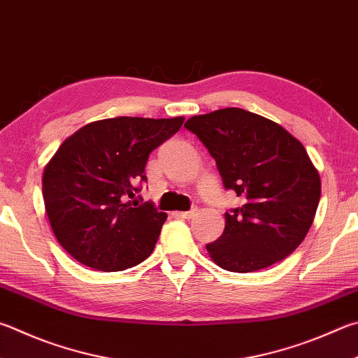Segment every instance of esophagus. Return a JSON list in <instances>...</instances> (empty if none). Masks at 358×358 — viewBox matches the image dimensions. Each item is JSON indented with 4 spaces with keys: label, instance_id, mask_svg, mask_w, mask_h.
Instances as JSON below:
<instances>
[{
    "label": "esophagus",
    "instance_id": "34e87169",
    "mask_svg": "<svg viewBox=\"0 0 358 358\" xmlns=\"http://www.w3.org/2000/svg\"><path fill=\"white\" fill-rule=\"evenodd\" d=\"M196 214H197V208H192V210H189V211L178 213V216L183 217V219H191V217L196 216Z\"/></svg>",
    "mask_w": 358,
    "mask_h": 358
}]
</instances>
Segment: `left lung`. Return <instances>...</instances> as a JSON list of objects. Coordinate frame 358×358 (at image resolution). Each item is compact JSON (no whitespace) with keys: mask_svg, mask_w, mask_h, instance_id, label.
<instances>
[{"mask_svg":"<svg viewBox=\"0 0 358 358\" xmlns=\"http://www.w3.org/2000/svg\"><path fill=\"white\" fill-rule=\"evenodd\" d=\"M185 127L216 159L225 189L245 200L225 213L222 236L206 245L213 262L244 274L294 252L321 197L320 173L301 142L278 123L239 108L194 115Z\"/></svg>","mask_w":358,"mask_h":358,"instance_id":"left-lung-1","label":"left lung"}]
</instances>
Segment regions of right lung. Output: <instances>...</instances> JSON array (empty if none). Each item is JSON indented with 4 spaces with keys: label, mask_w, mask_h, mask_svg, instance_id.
I'll return each instance as SVG.
<instances>
[{
    "label": "right lung",
    "mask_w": 358,
    "mask_h": 358,
    "mask_svg": "<svg viewBox=\"0 0 358 358\" xmlns=\"http://www.w3.org/2000/svg\"><path fill=\"white\" fill-rule=\"evenodd\" d=\"M185 117H115L87 123L62 142L43 169L51 229L71 257L92 269L125 271L150 257L167 214L134 199L155 148Z\"/></svg>",
    "instance_id": "add662e5"
}]
</instances>
